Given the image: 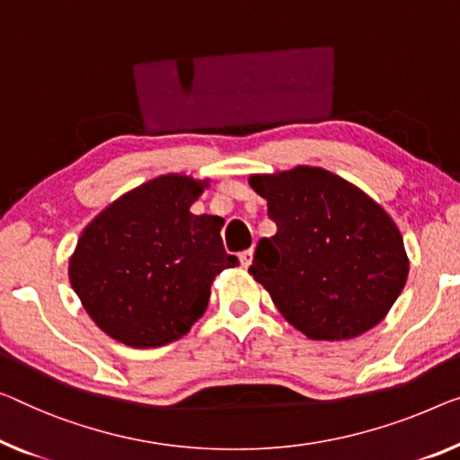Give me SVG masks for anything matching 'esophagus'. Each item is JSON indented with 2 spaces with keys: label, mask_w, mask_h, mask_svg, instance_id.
<instances>
[{
  "label": "esophagus",
  "mask_w": 460,
  "mask_h": 460,
  "mask_svg": "<svg viewBox=\"0 0 460 460\" xmlns=\"http://www.w3.org/2000/svg\"><path fill=\"white\" fill-rule=\"evenodd\" d=\"M252 256H253V250L252 248L239 252V262H242V266H250Z\"/></svg>",
  "instance_id": "obj_1"
}]
</instances>
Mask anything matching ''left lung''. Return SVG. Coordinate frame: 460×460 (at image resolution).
Segmentation results:
<instances>
[{"label": "left lung", "instance_id": "obj_1", "mask_svg": "<svg viewBox=\"0 0 460 460\" xmlns=\"http://www.w3.org/2000/svg\"><path fill=\"white\" fill-rule=\"evenodd\" d=\"M277 235L260 239L250 272L283 318L314 341L359 337L405 287L402 235L361 190L320 167L252 175Z\"/></svg>", "mask_w": 460, "mask_h": 460}]
</instances>
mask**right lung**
Instances as JSON below:
<instances>
[{
	"label": "right lung",
	"instance_id": "add662e5",
	"mask_svg": "<svg viewBox=\"0 0 460 460\" xmlns=\"http://www.w3.org/2000/svg\"><path fill=\"white\" fill-rule=\"evenodd\" d=\"M200 194V181L163 175L82 233L70 283L109 337L136 349L181 339L207 310L217 274L239 264L225 252L223 218L190 212Z\"/></svg>",
	"mask_w": 460,
	"mask_h": 460
}]
</instances>
